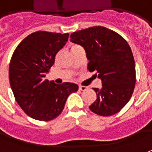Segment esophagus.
Instances as JSON below:
<instances>
[{
	"mask_svg": "<svg viewBox=\"0 0 152 152\" xmlns=\"http://www.w3.org/2000/svg\"><path fill=\"white\" fill-rule=\"evenodd\" d=\"M86 89H87V87L85 86H79V90L80 91H86Z\"/></svg>",
	"mask_w": 152,
	"mask_h": 152,
	"instance_id": "esophagus-1",
	"label": "esophagus"
}]
</instances>
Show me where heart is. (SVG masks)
<instances>
[{
	"label": "heart",
	"mask_w": 152,
	"mask_h": 152,
	"mask_svg": "<svg viewBox=\"0 0 152 152\" xmlns=\"http://www.w3.org/2000/svg\"><path fill=\"white\" fill-rule=\"evenodd\" d=\"M80 46H79V45H76V44H72V45H71V46H70V49H71V50H72V52L73 53V52H75L77 49H79Z\"/></svg>",
	"instance_id": "heart-1"
}]
</instances>
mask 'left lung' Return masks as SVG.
Wrapping results in <instances>:
<instances>
[{"label":"left lung","instance_id":"left-lung-1","mask_svg":"<svg viewBox=\"0 0 152 152\" xmlns=\"http://www.w3.org/2000/svg\"><path fill=\"white\" fill-rule=\"evenodd\" d=\"M71 41L81 46L89 60L87 69L102 80L94 88L96 100L90 110L102 116L118 113L130 101L136 85V67L132 49L118 33L93 26L72 33Z\"/></svg>","mask_w":152,"mask_h":152}]
</instances>
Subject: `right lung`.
Masks as SVG:
<instances>
[{
    "instance_id": "right-lung-1",
    "label": "right lung",
    "mask_w": 152,
    "mask_h": 152,
    "mask_svg": "<svg viewBox=\"0 0 152 152\" xmlns=\"http://www.w3.org/2000/svg\"><path fill=\"white\" fill-rule=\"evenodd\" d=\"M69 34L37 31L15 48L9 66L14 96L24 112L33 119L48 121L62 112L69 95L78 91L75 83L56 84L46 79L56 56L68 41Z\"/></svg>"
}]
</instances>
